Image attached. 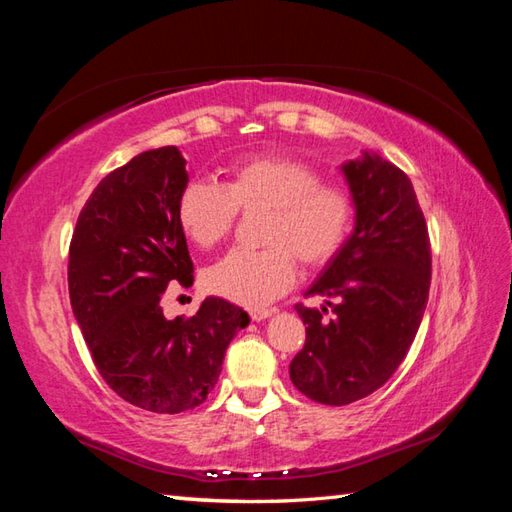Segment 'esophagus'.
Segmentation results:
<instances>
[{"instance_id": "esophagus-1", "label": "esophagus", "mask_w": 512, "mask_h": 512, "mask_svg": "<svg viewBox=\"0 0 512 512\" xmlns=\"http://www.w3.org/2000/svg\"><path fill=\"white\" fill-rule=\"evenodd\" d=\"M273 312L275 310H270V308H253L248 314H250V319H253V321H264L268 317H273Z\"/></svg>"}]
</instances>
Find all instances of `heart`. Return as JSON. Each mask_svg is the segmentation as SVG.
I'll use <instances>...</instances> for the list:
<instances>
[{
  "instance_id": "obj_1",
  "label": "heart",
  "mask_w": 512,
  "mask_h": 512,
  "mask_svg": "<svg viewBox=\"0 0 512 512\" xmlns=\"http://www.w3.org/2000/svg\"><path fill=\"white\" fill-rule=\"evenodd\" d=\"M242 213L266 211L259 250H233L206 270L204 286L239 306L262 308L281 297L303 268H321L341 253L356 204L341 184L288 156H250L228 167L224 184L191 180L178 198V222L195 246L213 248Z\"/></svg>"
}]
</instances>
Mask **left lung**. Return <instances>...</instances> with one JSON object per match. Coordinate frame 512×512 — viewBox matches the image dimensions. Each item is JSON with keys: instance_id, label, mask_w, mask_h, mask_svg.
Wrapping results in <instances>:
<instances>
[{"instance_id": "1", "label": "left lung", "mask_w": 512, "mask_h": 512, "mask_svg": "<svg viewBox=\"0 0 512 512\" xmlns=\"http://www.w3.org/2000/svg\"><path fill=\"white\" fill-rule=\"evenodd\" d=\"M343 173L356 228L308 290V297H328L332 319H325V306L297 303L306 345L290 363L301 394L334 407L374 394L396 372L416 339L431 286L429 231L407 173L367 151Z\"/></svg>"}]
</instances>
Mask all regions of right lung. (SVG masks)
Returning <instances> with one entry per match:
<instances>
[{
    "label": "right lung",
    "mask_w": 512,
    "mask_h": 512,
    "mask_svg": "<svg viewBox=\"0 0 512 512\" xmlns=\"http://www.w3.org/2000/svg\"><path fill=\"white\" fill-rule=\"evenodd\" d=\"M189 182L176 147L143 151L114 169L81 209L70 242L68 288L103 380L154 413L202 405L248 314L209 297L189 319H165L167 288L193 284L178 198Z\"/></svg>",
    "instance_id": "obj_1"
}]
</instances>
